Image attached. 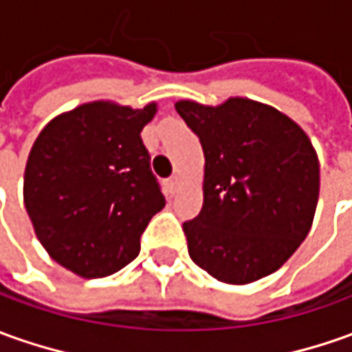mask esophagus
I'll use <instances>...</instances> for the list:
<instances>
[{
    "label": "esophagus",
    "mask_w": 352,
    "mask_h": 352,
    "mask_svg": "<svg viewBox=\"0 0 352 352\" xmlns=\"http://www.w3.org/2000/svg\"><path fill=\"white\" fill-rule=\"evenodd\" d=\"M179 186H181V179H179V175H173L171 179H167V188H169L171 195H175Z\"/></svg>",
    "instance_id": "esophagus-1"
}]
</instances>
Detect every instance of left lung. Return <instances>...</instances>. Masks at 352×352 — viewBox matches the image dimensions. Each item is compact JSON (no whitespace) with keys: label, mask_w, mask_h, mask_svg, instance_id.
<instances>
[{"label":"left lung","mask_w":352,"mask_h":352,"mask_svg":"<svg viewBox=\"0 0 352 352\" xmlns=\"http://www.w3.org/2000/svg\"><path fill=\"white\" fill-rule=\"evenodd\" d=\"M204 152V204L183 223L188 256L229 285L274 274L314 221L320 162L308 135L276 107L248 98L219 106L179 100Z\"/></svg>","instance_id":"1"}]
</instances>
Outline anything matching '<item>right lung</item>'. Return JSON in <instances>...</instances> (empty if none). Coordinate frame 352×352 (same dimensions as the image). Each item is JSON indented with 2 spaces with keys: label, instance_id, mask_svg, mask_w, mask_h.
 Masks as SVG:
<instances>
[{
  "label": "right lung",
  "instance_id": "obj_1",
  "mask_svg": "<svg viewBox=\"0 0 352 352\" xmlns=\"http://www.w3.org/2000/svg\"><path fill=\"white\" fill-rule=\"evenodd\" d=\"M156 111V102H86L54 117L30 148L26 212L45 252L76 276L106 277L133 262L166 206L140 138Z\"/></svg>",
  "mask_w": 352,
  "mask_h": 352
}]
</instances>
